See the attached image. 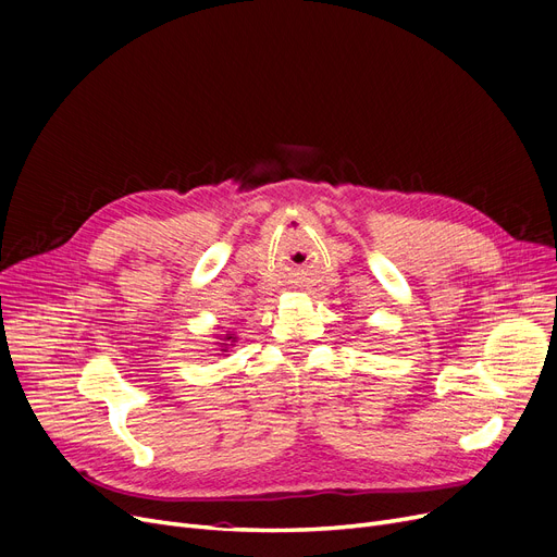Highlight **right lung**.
Masks as SVG:
<instances>
[{"label":"right lung","instance_id":"1","mask_svg":"<svg viewBox=\"0 0 557 557\" xmlns=\"http://www.w3.org/2000/svg\"><path fill=\"white\" fill-rule=\"evenodd\" d=\"M215 338H219V342H215V346H221V348H219L221 352H227V350L236 344V334H234V332H230V334H225V336H215Z\"/></svg>","mask_w":557,"mask_h":557}]
</instances>
